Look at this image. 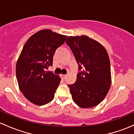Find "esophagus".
I'll use <instances>...</instances> for the list:
<instances>
[{
  "label": "esophagus",
  "instance_id": "obj_1",
  "mask_svg": "<svg viewBox=\"0 0 134 134\" xmlns=\"http://www.w3.org/2000/svg\"><path fill=\"white\" fill-rule=\"evenodd\" d=\"M60 77H61V78H63V79H65L66 77H67V75H64V74H61V75H60Z\"/></svg>",
  "mask_w": 134,
  "mask_h": 134
}]
</instances>
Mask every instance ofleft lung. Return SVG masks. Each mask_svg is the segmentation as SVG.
Wrapping results in <instances>:
<instances>
[{
    "label": "left lung",
    "instance_id": "8db88e82",
    "mask_svg": "<svg viewBox=\"0 0 134 134\" xmlns=\"http://www.w3.org/2000/svg\"><path fill=\"white\" fill-rule=\"evenodd\" d=\"M66 43L78 63L76 81L68 85L74 102L81 108H91L103 100L111 85L110 63L105 47L83 35L69 36Z\"/></svg>",
    "mask_w": 134,
    "mask_h": 134
}]
</instances>
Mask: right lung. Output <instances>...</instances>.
Masks as SVG:
<instances>
[{
	"mask_svg": "<svg viewBox=\"0 0 134 134\" xmlns=\"http://www.w3.org/2000/svg\"><path fill=\"white\" fill-rule=\"evenodd\" d=\"M67 36L44 29L34 34L25 43L16 65L20 90L27 99L36 105H44L54 97L61 78L46 71L53 65L56 49Z\"/></svg>",
	"mask_w": 134,
	"mask_h": 134,
	"instance_id": "1",
	"label": "right lung"
}]
</instances>
